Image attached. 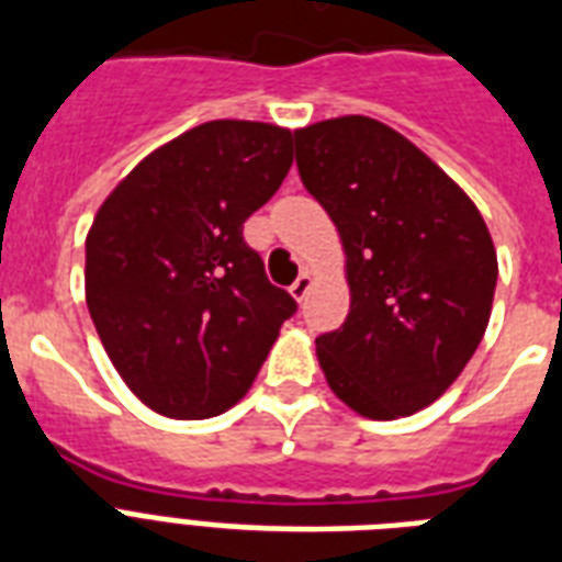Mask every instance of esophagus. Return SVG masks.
<instances>
[{
    "label": "esophagus",
    "instance_id": "obj_1",
    "mask_svg": "<svg viewBox=\"0 0 562 562\" xmlns=\"http://www.w3.org/2000/svg\"><path fill=\"white\" fill-rule=\"evenodd\" d=\"M310 286H313V278H310L307 272H302V276L295 278V281H293V286H290V293H293V299H295V302H304V299H307Z\"/></svg>",
    "mask_w": 562,
    "mask_h": 562
}]
</instances>
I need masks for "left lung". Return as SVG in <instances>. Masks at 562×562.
Listing matches in <instances>:
<instances>
[{
    "instance_id": "1",
    "label": "left lung",
    "mask_w": 562,
    "mask_h": 562,
    "mask_svg": "<svg viewBox=\"0 0 562 562\" xmlns=\"http://www.w3.org/2000/svg\"><path fill=\"white\" fill-rule=\"evenodd\" d=\"M295 165L348 255V318L316 339L327 383L374 420L429 406L491 318L499 267L482 214L429 156L366 115L295 130Z\"/></svg>"
}]
</instances>
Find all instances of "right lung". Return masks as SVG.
<instances>
[{"label":"right lung","instance_id":"right-lung-1","mask_svg":"<svg viewBox=\"0 0 562 562\" xmlns=\"http://www.w3.org/2000/svg\"><path fill=\"white\" fill-rule=\"evenodd\" d=\"M290 165V130L209 121L136 165L95 214L89 316L121 380L159 415L235 406L299 310L244 240Z\"/></svg>","mask_w":562,"mask_h":562}]
</instances>
